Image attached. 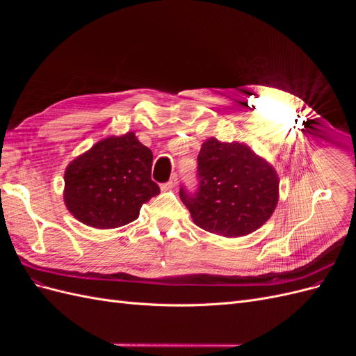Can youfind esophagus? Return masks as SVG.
Instances as JSON below:
<instances>
[{
  "label": "esophagus",
  "mask_w": 356,
  "mask_h": 356,
  "mask_svg": "<svg viewBox=\"0 0 356 356\" xmlns=\"http://www.w3.org/2000/svg\"><path fill=\"white\" fill-rule=\"evenodd\" d=\"M177 184H178V177L177 175H172L168 182H165V184H161V190H170V188H174Z\"/></svg>",
  "instance_id": "esophagus-1"
}]
</instances>
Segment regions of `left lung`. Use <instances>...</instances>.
<instances>
[{
  "label": "left lung",
  "instance_id": "obj_1",
  "mask_svg": "<svg viewBox=\"0 0 356 356\" xmlns=\"http://www.w3.org/2000/svg\"><path fill=\"white\" fill-rule=\"evenodd\" d=\"M197 186L179 197L200 229L225 238L260 229L273 213L279 179L275 169L241 143L209 138L197 156Z\"/></svg>",
  "mask_w": 356,
  "mask_h": 356
}]
</instances>
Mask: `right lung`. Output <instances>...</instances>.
I'll list each match as a JSON object with an SVG mask.
<instances>
[{"label": "right lung", "mask_w": 356, "mask_h": 356, "mask_svg": "<svg viewBox=\"0 0 356 356\" xmlns=\"http://www.w3.org/2000/svg\"><path fill=\"white\" fill-rule=\"evenodd\" d=\"M152 166V149L134 132L102 139L65 170L63 199L68 211L95 229L135 221L143 204L160 193Z\"/></svg>", "instance_id": "1"}]
</instances>
